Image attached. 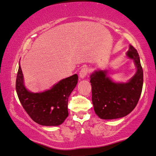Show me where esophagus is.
I'll use <instances>...</instances> for the list:
<instances>
[{
  "instance_id": "1",
  "label": "esophagus",
  "mask_w": 156,
  "mask_h": 156,
  "mask_svg": "<svg viewBox=\"0 0 156 156\" xmlns=\"http://www.w3.org/2000/svg\"><path fill=\"white\" fill-rule=\"evenodd\" d=\"M88 72H89V69H88V68H87V67H84V68H82L80 71V74H79V75H80V78L82 79L86 77V76L88 74Z\"/></svg>"
}]
</instances>
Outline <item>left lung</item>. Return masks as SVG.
Segmentation results:
<instances>
[{
    "instance_id": "8db88e82",
    "label": "left lung",
    "mask_w": 156,
    "mask_h": 156,
    "mask_svg": "<svg viewBox=\"0 0 156 156\" xmlns=\"http://www.w3.org/2000/svg\"><path fill=\"white\" fill-rule=\"evenodd\" d=\"M126 55L135 62V76L126 83H115L107 76V71H96L90 75L94 110L104 120L126 116L138 103L142 92L143 72L137 51L130 45Z\"/></svg>"
}]
</instances>
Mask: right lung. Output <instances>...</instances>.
<instances>
[{
	"mask_svg": "<svg viewBox=\"0 0 156 156\" xmlns=\"http://www.w3.org/2000/svg\"><path fill=\"white\" fill-rule=\"evenodd\" d=\"M78 80V75L74 74L60 80L44 92L31 93L24 86L20 64L15 87L21 104L35 122L42 126H58L68 116V97Z\"/></svg>",
	"mask_w": 156,
	"mask_h": 156,
	"instance_id": "obj_1",
	"label": "right lung"
}]
</instances>
